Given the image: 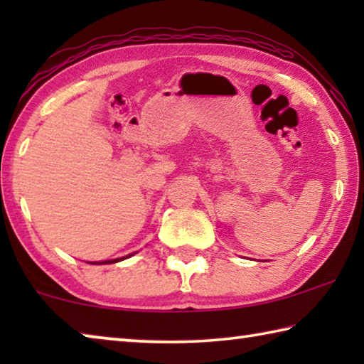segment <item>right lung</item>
I'll list each match as a JSON object with an SVG mask.
<instances>
[{
	"mask_svg": "<svg viewBox=\"0 0 364 364\" xmlns=\"http://www.w3.org/2000/svg\"><path fill=\"white\" fill-rule=\"evenodd\" d=\"M134 254H136V252H133V254H128L127 257H120V258H114V260H106V262H95V263H100V264H107V263H117V262H122V260H125V258H130V257H133Z\"/></svg>",
	"mask_w": 364,
	"mask_h": 364,
	"instance_id": "right-lung-1",
	"label": "right lung"
}]
</instances>
